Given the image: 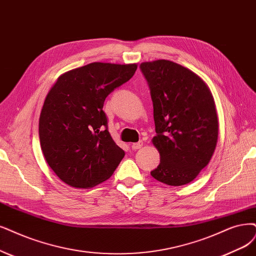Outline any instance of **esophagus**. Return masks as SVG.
<instances>
[{"label": "esophagus", "mask_w": 256, "mask_h": 256, "mask_svg": "<svg viewBox=\"0 0 256 256\" xmlns=\"http://www.w3.org/2000/svg\"><path fill=\"white\" fill-rule=\"evenodd\" d=\"M142 141H138V142H134V144H132V148L133 150H139V148H142Z\"/></svg>", "instance_id": "34e87169"}]
</instances>
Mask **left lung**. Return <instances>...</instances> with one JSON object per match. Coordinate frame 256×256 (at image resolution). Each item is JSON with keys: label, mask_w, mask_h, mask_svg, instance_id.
<instances>
[{"label": "left lung", "mask_w": 256, "mask_h": 256, "mask_svg": "<svg viewBox=\"0 0 256 256\" xmlns=\"http://www.w3.org/2000/svg\"><path fill=\"white\" fill-rule=\"evenodd\" d=\"M140 70L153 101L152 141L160 154L150 175L168 186L191 182L209 164L218 137L212 94L196 74L172 61L144 62Z\"/></svg>", "instance_id": "left-lung-1"}]
</instances>
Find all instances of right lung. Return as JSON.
<instances>
[{"label": "right lung", "mask_w": 256, "mask_h": 256, "mask_svg": "<svg viewBox=\"0 0 256 256\" xmlns=\"http://www.w3.org/2000/svg\"><path fill=\"white\" fill-rule=\"evenodd\" d=\"M137 64L94 62L63 74L46 96L39 136L46 162L62 182L92 188L108 179L124 157L112 140L103 104L133 77Z\"/></svg>", "instance_id": "add662e5"}]
</instances>
